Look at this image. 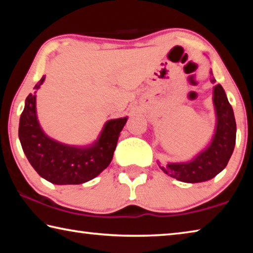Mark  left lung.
Returning <instances> with one entry per match:
<instances>
[{
    "mask_svg": "<svg viewBox=\"0 0 253 253\" xmlns=\"http://www.w3.org/2000/svg\"><path fill=\"white\" fill-rule=\"evenodd\" d=\"M210 74L213 76L212 71ZM211 81L215 83V79L212 78ZM213 96L217 122L211 145L188 163L160 165L163 172L181 182L200 183L213 178L225 168L233 153L237 124L232 106L220 84L214 87Z\"/></svg>",
    "mask_w": 253,
    "mask_h": 253,
    "instance_id": "left-lung-1",
    "label": "left lung"
}]
</instances>
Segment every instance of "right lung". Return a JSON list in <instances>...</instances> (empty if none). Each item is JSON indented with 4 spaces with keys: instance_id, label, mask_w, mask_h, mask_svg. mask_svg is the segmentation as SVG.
Returning a JSON list of instances; mask_svg holds the SVG:
<instances>
[{
    "instance_id": "1",
    "label": "right lung",
    "mask_w": 253,
    "mask_h": 253,
    "mask_svg": "<svg viewBox=\"0 0 253 253\" xmlns=\"http://www.w3.org/2000/svg\"><path fill=\"white\" fill-rule=\"evenodd\" d=\"M43 80L42 77L36 89ZM126 122L127 117L107 122L99 139L90 147L68 146L42 131L37 119L36 96L30 93L21 114L19 138L25 156L40 176L58 185L81 184L96 177L110 164Z\"/></svg>"
}]
</instances>
